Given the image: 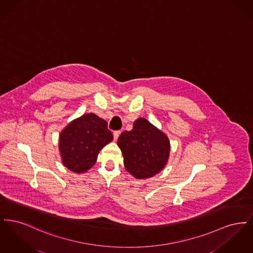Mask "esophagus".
<instances>
[{"instance_id":"obj_1","label":"esophagus","mask_w":253,"mask_h":253,"mask_svg":"<svg viewBox=\"0 0 253 253\" xmlns=\"http://www.w3.org/2000/svg\"><path fill=\"white\" fill-rule=\"evenodd\" d=\"M121 132V131H115V132H114V139H115V141L118 140V138H119Z\"/></svg>"}]
</instances>
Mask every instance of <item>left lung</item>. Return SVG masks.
<instances>
[{"instance_id":"left-lung-1","label":"left lung","mask_w":253,"mask_h":253,"mask_svg":"<svg viewBox=\"0 0 253 253\" xmlns=\"http://www.w3.org/2000/svg\"><path fill=\"white\" fill-rule=\"evenodd\" d=\"M132 126L131 131L121 132L118 139L124 166L135 178L152 177L168 162V136L143 118L137 119Z\"/></svg>"}]
</instances>
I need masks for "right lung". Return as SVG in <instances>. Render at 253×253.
Wrapping results in <instances>:
<instances>
[{"mask_svg":"<svg viewBox=\"0 0 253 253\" xmlns=\"http://www.w3.org/2000/svg\"><path fill=\"white\" fill-rule=\"evenodd\" d=\"M107 125L106 121L93 113L71 121L60 134L62 164L77 173L92 168L99 151L113 140Z\"/></svg>","mask_w":253,"mask_h":253,"instance_id":"right-lung-1","label":"right lung"}]
</instances>
